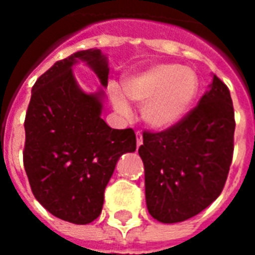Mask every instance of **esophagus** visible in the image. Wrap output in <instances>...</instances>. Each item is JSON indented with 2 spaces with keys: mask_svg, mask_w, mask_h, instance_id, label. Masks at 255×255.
<instances>
[{
  "mask_svg": "<svg viewBox=\"0 0 255 255\" xmlns=\"http://www.w3.org/2000/svg\"><path fill=\"white\" fill-rule=\"evenodd\" d=\"M142 143H143V136H142V133L138 131V132H136V146L139 147Z\"/></svg>",
  "mask_w": 255,
  "mask_h": 255,
  "instance_id": "esophagus-1",
  "label": "esophagus"
}]
</instances>
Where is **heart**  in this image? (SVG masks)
<instances>
[{"label":"heart","instance_id":"obj_1","mask_svg":"<svg viewBox=\"0 0 255 255\" xmlns=\"http://www.w3.org/2000/svg\"><path fill=\"white\" fill-rule=\"evenodd\" d=\"M198 90L197 73L175 64H157L123 80V92L133 104L142 105L143 120L155 129H168L180 122L194 104ZM109 95L117 112L129 115L119 87L111 86Z\"/></svg>","mask_w":255,"mask_h":255}]
</instances>
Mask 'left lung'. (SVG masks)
I'll return each instance as SVG.
<instances>
[{"instance_id": "1", "label": "left lung", "mask_w": 255, "mask_h": 255, "mask_svg": "<svg viewBox=\"0 0 255 255\" xmlns=\"http://www.w3.org/2000/svg\"><path fill=\"white\" fill-rule=\"evenodd\" d=\"M235 115L227 84L210 90L173 127L143 131L138 153L144 165L146 205L161 223L191 219L217 199L234 154Z\"/></svg>"}]
</instances>
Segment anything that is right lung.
Returning a JSON list of instances; mask_svg holds the SVG:
<instances>
[{"mask_svg":"<svg viewBox=\"0 0 255 255\" xmlns=\"http://www.w3.org/2000/svg\"><path fill=\"white\" fill-rule=\"evenodd\" d=\"M86 61L108 86L109 68L100 49L60 60L36 79L24 120V169L31 191L47 212L73 224L101 214L104 192L120 155L135 151L132 128L112 129L102 119V91L86 94L72 65Z\"/></svg>","mask_w":255,"mask_h":255,"instance_id":"obj_1","label":"right lung"}]
</instances>
